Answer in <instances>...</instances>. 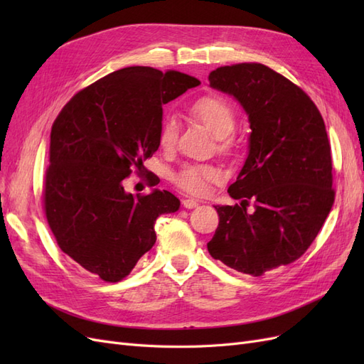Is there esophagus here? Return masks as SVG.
<instances>
[{"instance_id": "obj_1", "label": "esophagus", "mask_w": 364, "mask_h": 364, "mask_svg": "<svg viewBox=\"0 0 364 364\" xmlns=\"http://www.w3.org/2000/svg\"><path fill=\"white\" fill-rule=\"evenodd\" d=\"M182 205H183L185 208L193 209V208H196V206H199V202H197L196 199H183V200H182Z\"/></svg>"}]
</instances>
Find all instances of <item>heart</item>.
Wrapping results in <instances>:
<instances>
[{
  "instance_id": "1",
  "label": "heart",
  "mask_w": 364,
  "mask_h": 364,
  "mask_svg": "<svg viewBox=\"0 0 364 364\" xmlns=\"http://www.w3.org/2000/svg\"><path fill=\"white\" fill-rule=\"evenodd\" d=\"M190 112L194 118L213 132L217 136V146L222 151L232 150L235 139L230 135L237 126V115L232 105L226 98L220 95H205L196 100ZM178 139V129L171 119L164 121L159 130V144L162 149H171ZM220 171L211 165L203 164H190L174 174V183L181 190L190 193L193 196H203L208 193L209 185L220 179Z\"/></svg>"
}]
</instances>
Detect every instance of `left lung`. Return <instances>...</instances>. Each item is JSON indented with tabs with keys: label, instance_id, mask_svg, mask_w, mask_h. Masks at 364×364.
I'll return each mask as SVG.
<instances>
[{
	"label": "left lung",
	"instance_id": "left-lung-1",
	"mask_svg": "<svg viewBox=\"0 0 364 364\" xmlns=\"http://www.w3.org/2000/svg\"><path fill=\"white\" fill-rule=\"evenodd\" d=\"M208 79L243 105L252 129L249 156L228 190L241 203L214 206L218 226L208 252L261 277L301 258L323 226L336 197L331 146L311 98L266 65H226Z\"/></svg>",
	"mask_w": 364,
	"mask_h": 364
}]
</instances>
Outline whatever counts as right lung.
Masks as SVG:
<instances>
[{
  "instance_id": "obj_1",
  "label": "right lung",
  "mask_w": 364,
  "mask_h": 364,
  "mask_svg": "<svg viewBox=\"0 0 364 364\" xmlns=\"http://www.w3.org/2000/svg\"><path fill=\"white\" fill-rule=\"evenodd\" d=\"M197 85L176 70L127 67L74 94L54 119L43 211L59 247L106 282L124 279L155 245L156 218L179 209L170 191L134 196L124 181L147 173L162 106Z\"/></svg>"
}]
</instances>
